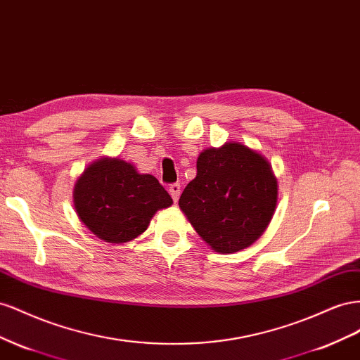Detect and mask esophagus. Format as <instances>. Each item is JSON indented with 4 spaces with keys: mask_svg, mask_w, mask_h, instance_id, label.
I'll return each instance as SVG.
<instances>
[{
    "mask_svg": "<svg viewBox=\"0 0 360 360\" xmlns=\"http://www.w3.org/2000/svg\"><path fill=\"white\" fill-rule=\"evenodd\" d=\"M169 193H170L172 199L174 202H178L179 194H181V186H179V184H170V186H169Z\"/></svg>",
    "mask_w": 360,
    "mask_h": 360,
    "instance_id": "34e87169",
    "label": "esophagus"
}]
</instances>
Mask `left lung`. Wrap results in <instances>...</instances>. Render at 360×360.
<instances>
[{
  "label": "left lung",
  "mask_w": 360,
  "mask_h": 360,
  "mask_svg": "<svg viewBox=\"0 0 360 360\" xmlns=\"http://www.w3.org/2000/svg\"><path fill=\"white\" fill-rule=\"evenodd\" d=\"M198 174L179 208L202 240L219 253H235L258 240L271 221L277 179L270 162L243 143L200 152Z\"/></svg>",
  "instance_id": "left-lung-1"
}]
</instances>
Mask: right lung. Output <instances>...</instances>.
<instances>
[{
	"mask_svg": "<svg viewBox=\"0 0 360 360\" xmlns=\"http://www.w3.org/2000/svg\"><path fill=\"white\" fill-rule=\"evenodd\" d=\"M173 203L152 174H141L120 158H101L83 172L74 188L79 220L98 238L128 243L148 229L158 210Z\"/></svg>",
	"mask_w": 360,
	"mask_h": 360,
	"instance_id": "right-lung-1",
	"label": "right lung"
}]
</instances>
